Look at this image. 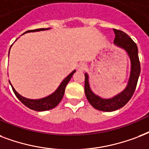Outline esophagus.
I'll use <instances>...</instances> for the list:
<instances>
[{"instance_id":"obj_1","label":"esophagus","mask_w":149,"mask_h":149,"mask_svg":"<svg viewBox=\"0 0 149 149\" xmlns=\"http://www.w3.org/2000/svg\"><path fill=\"white\" fill-rule=\"evenodd\" d=\"M85 69H86V65L84 63H81V64H78V70L80 72H83L84 71H85Z\"/></svg>"}]
</instances>
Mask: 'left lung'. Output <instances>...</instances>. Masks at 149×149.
Instances as JSON below:
<instances>
[{
	"label": "left lung",
	"instance_id": "1",
	"mask_svg": "<svg viewBox=\"0 0 149 149\" xmlns=\"http://www.w3.org/2000/svg\"><path fill=\"white\" fill-rule=\"evenodd\" d=\"M113 32L115 33L114 45L124 49L131 61L130 76L126 88L112 98L104 99L93 93L90 87L89 76L88 73L85 74V93L88 101L95 109L104 112L115 111L124 107L128 102L135 91L141 72L138 49L135 42L122 31L113 29Z\"/></svg>",
	"mask_w": 149,
	"mask_h": 149
}]
</instances>
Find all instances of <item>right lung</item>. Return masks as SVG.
<instances>
[{
    "label": "right lung",
    "instance_id": "obj_1",
    "mask_svg": "<svg viewBox=\"0 0 149 149\" xmlns=\"http://www.w3.org/2000/svg\"><path fill=\"white\" fill-rule=\"evenodd\" d=\"M49 29H50V28H48V29H35V30H29L27 31V32H25V33H35V32L49 30ZM25 33H23V34H25ZM11 47H10V49H11ZM9 52H10V49H9ZM75 70H74L71 73L69 74L67 76L66 78L62 81L60 85L58 86V88H57L56 90L54 91L52 94H50V95H49L48 96H46V97L44 98L37 99V100L27 99V98H25L24 97V96H22V95H21L20 94L17 93L15 89L14 88V87L12 86V85H11V83L10 82V81H9V83H10V85H11V88H12V90H13L14 93L15 94L16 97L18 98V100H20L21 102H22L25 107H27L28 108H29V109H33V110H36V111L38 112L47 111V110H49V109L55 108V107L59 104V102L61 101V100L63 99V96H64L66 85H68V83L69 82V81L71 80V77L73 76V74L75 73Z\"/></svg>",
    "mask_w": 149,
    "mask_h": 149
}]
</instances>
